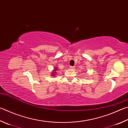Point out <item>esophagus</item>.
I'll return each instance as SVG.
<instances>
[{
	"label": "esophagus",
	"mask_w": 128,
	"mask_h": 128,
	"mask_svg": "<svg viewBox=\"0 0 128 128\" xmlns=\"http://www.w3.org/2000/svg\"><path fill=\"white\" fill-rule=\"evenodd\" d=\"M74 68H75V67L73 66H70V69H74Z\"/></svg>",
	"instance_id": "34e87169"
}]
</instances>
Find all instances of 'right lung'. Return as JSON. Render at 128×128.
<instances>
[{"instance_id":"add662e5","label":"right lung","mask_w":128,"mask_h":128,"mask_svg":"<svg viewBox=\"0 0 128 128\" xmlns=\"http://www.w3.org/2000/svg\"><path fill=\"white\" fill-rule=\"evenodd\" d=\"M57 66H55V68H54V70H52V77H54L55 76H56V74L57 73L56 70H58Z\"/></svg>"}]
</instances>
